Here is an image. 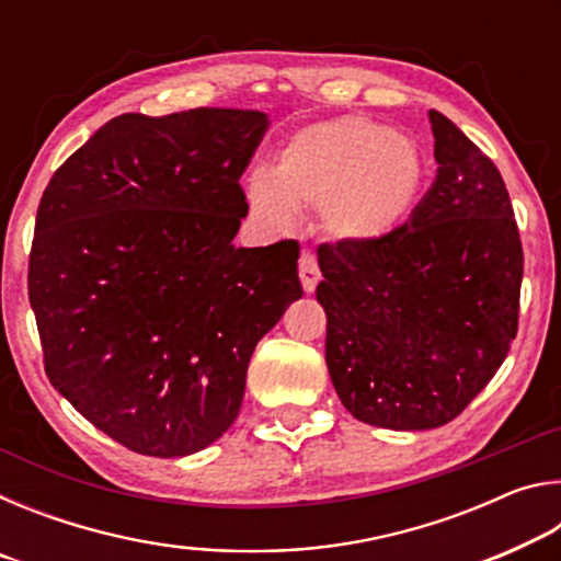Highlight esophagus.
<instances>
[{
    "instance_id": "1",
    "label": "esophagus",
    "mask_w": 561,
    "mask_h": 561,
    "mask_svg": "<svg viewBox=\"0 0 561 561\" xmlns=\"http://www.w3.org/2000/svg\"><path fill=\"white\" fill-rule=\"evenodd\" d=\"M299 279H301V287L307 294L314 291L317 282L321 279V272H319V264H317V257L314 254L304 252L301 260H299Z\"/></svg>"
}]
</instances>
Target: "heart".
Returning <instances> with one entry per match:
<instances>
[{"label": "heart", "instance_id": "1", "mask_svg": "<svg viewBox=\"0 0 561 561\" xmlns=\"http://www.w3.org/2000/svg\"><path fill=\"white\" fill-rule=\"evenodd\" d=\"M425 160L413 138L364 116L309 123L284 140L272 173L247 180L260 225L289 230L297 210H319L331 240L368 247L393 237L413 215Z\"/></svg>", "mask_w": 561, "mask_h": 561}]
</instances>
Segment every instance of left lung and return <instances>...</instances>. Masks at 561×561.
<instances>
[{
  "label": "left lung",
  "instance_id": "1",
  "mask_svg": "<svg viewBox=\"0 0 561 561\" xmlns=\"http://www.w3.org/2000/svg\"><path fill=\"white\" fill-rule=\"evenodd\" d=\"M438 175L393 237L321 244L327 366L346 411L376 428L450 423L517 334L522 242L495 163L428 111Z\"/></svg>",
  "mask_w": 561,
  "mask_h": 561
}]
</instances>
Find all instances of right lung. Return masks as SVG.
I'll return each instance as SVG.
<instances>
[{
	"mask_svg": "<svg viewBox=\"0 0 561 561\" xmlns=\"http://www.w3.org/2000/svg\"><path fill=\"white\" fill-rule=\"evenodd\" d=\"M267 113L108 121L46 185L30 301L51 386L128 450L183 458L234 423L257 341L301 299L299 244L234 247Z\"/></svg>",
	"mask_w": 561,
	"mask_h": 561,
	"instance_id": "obj_1",
	"label": "right lung"
}]
</instances>
